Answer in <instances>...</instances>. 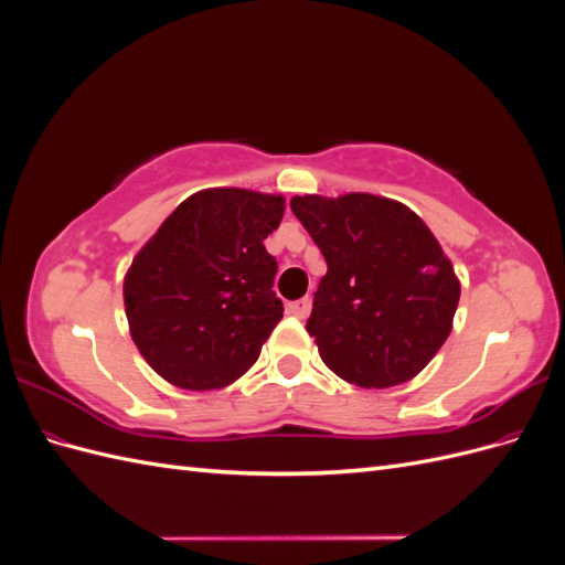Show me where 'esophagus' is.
Returning a JSON list of instances; mask_svg holds the SVG:
<instances>
[{"label": "esophagus", "instance_id": "34e87169", "mask_svg": "<svg viewBox=\"0 0 565 565\" xmlns=\"http://www.w3.org/2000/svg\"><path fill=\"white\" fill-rule=\"evenodd\" d=\"M309 309H311V301L309 299H299V301L287 303V313L299 318V320H303L306 316H309Z\"/></svg>", "mask_w": 565, "mask_h": 565}]
</instances>
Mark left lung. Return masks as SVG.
Masks as SVG:
<instances>
[{"instance_id":"obj_1","label":"left lung","mask_w":565,"mask_h":565,"mask_svg":"<svg viewBox=\"0 0 565 565\" xmlns=\"http://www.w3.org/2000/svg\"><path fill=\"white\" fill-rule=\"evenodd\" d=\"M289 207L328 262L306 320L322 363L365 388L417 377L446 344L459 301L429 226L403 202L370 193L295 195Z\"/></svg>"}]
</instances>
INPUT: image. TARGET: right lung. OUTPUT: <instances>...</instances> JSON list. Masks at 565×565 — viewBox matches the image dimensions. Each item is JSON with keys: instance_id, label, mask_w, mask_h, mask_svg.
Returning <instances> with one entry per match:
<instances>
[{"instance_id": "right-lung-1", "label": "right lung", "mask_w": 565, "mask_h": 565, "mask_svg": "<svg viewBox=\"0 0 565 565\" xmlns=\"http://www.w3.org/2000/svg\"><path fill=\"white\" fill-rule=\"evenodd\" d=\"M285 198L207 188L185 198L134 256L125 311L136 349L185 391L224 388L256 363L282 318L264 241Z\"/></svg>"}]
</instances>
